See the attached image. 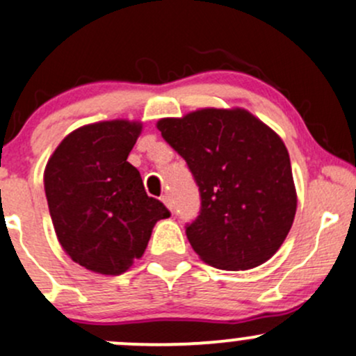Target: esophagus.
Listing matches in <instances>:
<instances>
[{
    "label": "esophagus",
    "mask_w": 356,
    "mask_h": 356,
    "mask_svg": "<svg viewBox=\"0 0 356 356\" xmlns=\"http://www.w3.org/2000/svg\"><path fill=\"white\" fill-rule=\"evenodd\" d=\"M162 201H163V203H165V207H167L168 209L174 208V207H172V200H170V196H168V194H163Z\"/></svg>",
    "instance_id": "obj_1"
}]
</instances>
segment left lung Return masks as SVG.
<instances>
[{"instance_id":"1","label":"left lung","mask_w":356,"mask_h":356,"mask_svg":"<svg viewBox=\"0 0 356 356\" xmlns=\"http://www.w3.org/2000/svg\"><path fill=\"white\" fill-rule=\"evenodd\" d=\"M156 128L200 188V215L186 227L194 252L227 271L266 263L297 211L282 138L245 109H201L160 119Z\"/></svg>"}]
</instances>
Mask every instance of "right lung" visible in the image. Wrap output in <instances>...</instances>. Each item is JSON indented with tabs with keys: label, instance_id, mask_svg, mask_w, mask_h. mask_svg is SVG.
Returning a JSON list of instances; mask_svg holds the SVG:
<instances>
[{
	"label": "right lung",
	"instance_id": "1",
	"mask_svg": "<svg viewBox=\"0 0 356 356\" xmlns=\"http://www.w3.org/2000/svg\"><path fill=\"white\" fill-rule=\"evenodd\" d=\"M141 122H95L59 143L44 170L56 235L74 263L100 275H121L143 256L159 220L170 211L149 197L128 155Z\"/></svg>",
	"mask_w": 356,
	"mask_h": 356
}]
</instances>
